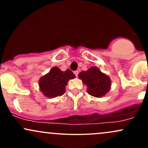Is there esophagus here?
I'll return each mask as SVG.
<instances>
[{
  "instance_id": "esophagus-1",
  "label": "esophagus",
  "mask_w": 148,
  "mask_h": 148,
  "mask_svg": "<svg viewBox=\"0 0 148 148\" xmlns=\"http://www.w3.org/2000/svg\"><path fill=\"white\" fill-rule=\"evenodd\" d=\"M74 74H75V76H76V77H77L78 74H79V72H78V71H74Z\"/></svg>"
}]
</instances>
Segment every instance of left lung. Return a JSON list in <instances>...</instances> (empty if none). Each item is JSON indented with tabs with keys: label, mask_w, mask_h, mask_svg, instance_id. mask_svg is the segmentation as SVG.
<instances>
[{
	"label": "left lung",
	"mask_w": 148,
	"mask_h": 148,
	"mask_svg": "<svg viewBox=\"0 0 148 148\" xmlns=\"http://www.w3.org/2000/svg\"><path fill=\"white\" fill-rule=\"evenodd\" d=\"M78 76L87 86L88 94L92 96L101 97L109 91L111 79L95 67H91L86 72H80Z\"/></svg>",
	"instance_id": "8db88e82"
}]
</instances>
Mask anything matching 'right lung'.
<instances>
[{
    "label": "right lung",
    "mask_w": 148,
    "mask_h": 148,
    "mask_svg": "<svg viewBox=\"0 0 148 148\" xmlns=\"http://www.w3.org/2000/svg\"><path fill=\"white\" fill-rule=\"evenodd\" d=\"M74 78H75V74L70 69L62 72L58 67H53L39 81L40 90L49 98L59 97L65 92L67 81Z\"/></svg>",
    "instance_id": "1"
}]
</instances>
